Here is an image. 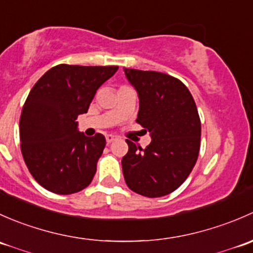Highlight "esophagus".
<instances>
[{
	"mask_svg": "<svg viewBox=\"0 0 253 253\" xmlns=\"http://www.w3.org/2000/svg\"><path fill=\"white\" fill-rule=\"evenodd\" d=\"M106 140H107L108 144H111V142L116 141L117 136H114V135H107V136H106Z\"/></svg>",
	"mask_w": 253,
	"mask_h": 253,
	"instance_id": "obj_1",
	"label": "esophagus"
}]
</instances>
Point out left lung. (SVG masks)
Returning a JSON list of instances; mask_svg holds the SVG:
<instances>
[{"instance_id":"1","label":"left lung","mask_w":253,"mask_h":253,"mask_svg":"<svg viewBox=\"0 0 253 253\" xmlns=\"http://www.w3.org/2000/svg\"><path fill=\"white\" fill-rule=\"evenodd\" d=\"M124 70L140 98L136 123L152 137L144 150L126 140L129 151L122 160L124 179L136 194L166 196L186 180L199 157L201 121L196 103L189 88L171 75Z\"/></svg>"}]
</instances>
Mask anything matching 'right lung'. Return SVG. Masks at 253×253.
Masks as SVG:
<instances>
[{
	"instance_id": "1",
	"label": "right lung",
	"mask_w": 253,
	"mask_h": 253,
	"mask_svg": "<svg viewBox=\"0 0 253 253\" xmlns=\"http://www.w3.org/2000/svg\"><path fill=\"white\" fill-rule=\"evenodd\" d=\"M117 70L58 64L31 88L20 114V150L33 178L48 191L75 194L92 181L106 139L85 136L75 121Z\"/></svg>"
}]
</instances>
